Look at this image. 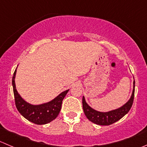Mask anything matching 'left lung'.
<instances>
[{
    "label": "left lung",
    "mask_w": 147,
    "mask_h": 147,
    "mask_svg": "<svg viewBox=\"0 0 147 147\" xmlns=\"http://www.w3.org/2000/svg\"><path fill=\"white\" fill-rule=\"evenodd\" d=\"M134 90L135 81H134L133 91L129 100L120 108L107 112L98 111L96 110L91 108L87 103L85 97L83 96L82 97V108H83L84 113L87 119L92 123L97 125H100V126H108L118 121L121 118H123L126 113H128L129 110L131 108L134 98Z\"/></svg>",
    "instance_id": "8db88e82"
}]
</instances>
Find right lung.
<instances>
[{"instance_id":"1","label":"right lung","mask_w":147,"mask_h":147,"mask_svg":"<svg viewBox=\"0 0 147 147\" xmlns=\"http://www.w3.org/2000/svg\"><path fill=\"white\" fill-rule=\"evenodd\" d=\"M16 74V69L13 76L12 85L14 98H15L16 106L18 112L26 119L37 125L47 124L55 120L60 112L62 100L69 90L61 92L56 98L49 102L39 104V105H33L26 102L17 91L15 83Z\"/></svg>"}]
</instances>
